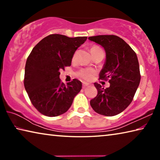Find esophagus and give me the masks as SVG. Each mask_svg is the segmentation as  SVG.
Returning a JSON list of instances; mask_svg holds the SVG:
<instances>
[{
    "instance_id": "1",
    "label": "esophagus",
    "mask_w": 160,
    "mask_h": 160,
    "mask_svg": "<svg viewBox=\"0 0 160 160\" xmlns=\"http://www.w3.org/2000/svg\"><path fill=\"white\" fill-rule=\"evenodd\" d=\"M88 85H89V84H88V83L85 82H82V87H83V88H86V87H88Z\"/></svg>"
}]
</instances>
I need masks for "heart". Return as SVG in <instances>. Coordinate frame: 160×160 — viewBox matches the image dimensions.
I'll list each match as a JSON object with an SVG mask.
<instances>
[{
    "label": "heart",
    "mask_w": 160,
    "mask_h": 160,
    "mask_svg": "<svg viewBox=\"0 0 160 160\" xmlns=\"http://www.w3.org/2000/svg\"><path fill=\"white\" fill-rule=\"evenodd\" d=\"M97 48H100L99 47H97V46H94L91 48V51L97 49ZM75 56H76V53L74 54L73 56V60L75 58ZM95 70L92 69V68H83L81 69L79 72H78V75L79 77L82 78L84 80L86 81H90L94 78V75H95Z\"/></svg>",
    "instance_id": "1"
}]
</instances>
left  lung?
<instances>
[{"label":"left lung","instance_id":"left-lung-1","mask_svg":"<svg viewBox=\"0 0 160 160\" xmlns=\"http://www.w3.org/2000/svg\"><path fill=\"white\" fill-rule=\"evenodd\" d=\"M88 39L105 50L106 60L99 72V79H109L110 83L106 89L100 84H94L98 92L90 100V105L101 115H117L131 104L139 86L140 74L137 55L123 39L115 35H98Z\"/></svg>","mask_w":160,"mask_h":160}]
</instances>
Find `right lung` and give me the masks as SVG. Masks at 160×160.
I'll return each instance as SVG.
<instances>
[{"label": "right lung", "instance_id": "right-lung-1", "mask_svg": "<svg viewBox=\"0 0 160 160\" xmlns=\"http://www.w3.org/2000/svg\"><path fill=\"white\" fill-rule=\"evenodd\" d=\"M87 38L50 34L31 51L26 61L24 85L32 104L42 114L53 117L66 113L82 89L80 80L73 79L66 85L59 75L71 65L75 51Z\"/></svg>", "mask_w": 160, "mask_h": 160}]
</instances>
